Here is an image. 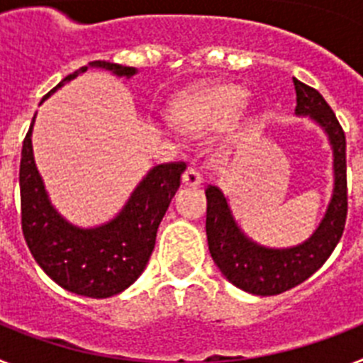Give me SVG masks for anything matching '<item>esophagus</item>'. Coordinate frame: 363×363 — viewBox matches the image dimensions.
<instances>
[{"mask_svg": "<svg viewBox=\"0 0 363 363\" xmlns=\"http://www.w3.org/2000/svg\"><path fill=\"white\" fill-rule=\"evenodd\" d=\"M182 182H184V185H187V187H198V185L201 184V176L200 172H198V169H194V167H187L184 176H182Z\"/></svg>", "mask_w": 363, "mask_h": 363, "instance_id": "34e87169", "label": "esophagus"}]
</instances>
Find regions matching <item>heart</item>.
<instances>
[{
  "label": "heart",
  "mask_w": 363,
  "mask_h": 363,
  "mask_svg": "<svg viewBox=\"0 0 363 363\" xmlns=\"http://www.w3.org/2000/svg\"><path fill=\"white\" fill-rule=\"evenodd\" d=\"M245 101L234 85H214L179 98L171 108V121L182 133H201L229 123Z\"/></svg>",
  "instance_id": "obj_1"
}]
</instances>
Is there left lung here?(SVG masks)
Masks as SVG:
<instances>
[{
	"label": "left lung",
	"instance_id": "left-lung-1",
	"mask_svg": "<svg viewBox=\"0 0 363 363\" xmlns=\"http://www.w3.org/2000/svg\"><path fill=\"white\" fill-rule=\"evenodd\" d=\"M296 114H307L323 127L335 152V191L325 218L307 242L291 249L256 245L238 229L225 196L207 185V242L214 264L233 285L258 296H274L293 289L318 271L335 251L347 218V165L345 134L336 114L316 89L293 78Z\"/></svg>",
	"mask_w": 363,
	"mask_h": 363
}]
</instances>
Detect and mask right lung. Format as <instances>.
<instances>
[{
    "label": "right lung",
    "mask_w": 363,
    "mask_h": 363,
    "mask_svg": "<svg viewBox=\"0 0 363 363\" xmlns=\"http://www.w3.org/2000/svg\"><path fill=\"white\" fill-rule=\"evenodd\" d=\"M91 65L127 78L136 74L134 67L111 62ZM85 70L86 67H82L69 74L45 98ZM32 125L34 120L23 140L19 163L21 229L32 256L47 277L70 293L89 298L121 293L136 281L152 255L156 230L178 191L185 163L154 167L114 220L96 229H79L63 220L47 198L32 154Z\"/></svg>",
    "instance_id": "obj_1"
}]
</instances>
